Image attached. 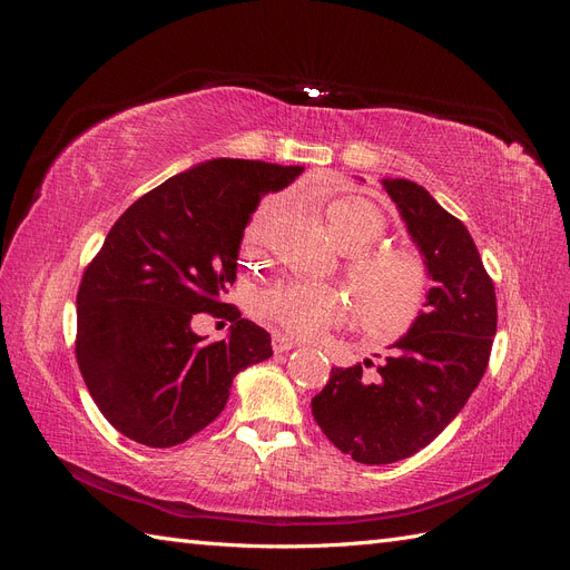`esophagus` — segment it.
Returning a JSON list of instances; mask_svg holds the SVG:
<instances>
[{
    "mask_svg": "<svg viewBox=\"0 0 570 570\" xmlns=\"http://www.w3.org/2000/svg\"><path fill=\"white\" fill-rule=\"evenodd\" d=\"M271 344H273V352H275V354H285V352H289V350L299 347V342H297V340H292V337L281 335V333H275V335H273Z\"/></svg>",
    "mask_w": 570,
    "mask_h": 570,
    "instance_id": "1",
    "label": "esophagus"
}]
</instances>
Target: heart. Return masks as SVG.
Segmentation results:
<instances>
[{
  "mask_svg": "<svg viewBox=\"0 0 570 570\" xmlns=\"http://www.w3.org/2000/svg\"><path fill=\"white\" fill-rule=\"evenodd\" d=\"M275 202L256 206L243 233L245 249L266 243ZM325 223L333 243L350 252L347 285L358 325L373 337L404 335L419 318L428 295V268L423 258L404 247H373L385 235V216L364 197L342 195L325 204ZM256 314L299 337H312L340 321L344 302L335 289L287 281L264 289Z\"/></svg>",
  "mask_w": 570,
  "mask_h": 570,
  "instance_id": "obj_1",
  "label": "heart"
}]
</instances>
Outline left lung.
Listing matches in <instances>:
<instances>
[{
	"label": "left lung",
	"mask_w": 570,
	"mask_h": 570,
	"mask_svg": "<svg viewBox=\"0 0 570 570\" xmlns=\"http://www.w3.org/2000/svg\"><path fill=\"white\" fill-rule=\"evenodd\" d=\"M383 187L435 285L373 377L361 364L333 368L312 400L325 438L366 465L416 454L456 419L482 381L497 333L494 285L463 223L416 183L385 178Z\"/></svg>",
	"instance_id": "1"
}]
</instances>
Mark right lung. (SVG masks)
Listing matches in <instances>:
<instances>
[{
    "label": "right lung",
    "mask_w": 570,
    "mask_h": 570,
    "mask_svg": "<svg viewBox=\"0 0 570 570\" xmlns=\"http://www.w3.org/2000/svg\"><path fill=\"white\" fill-rule=\"evenodd\" d=\"M302 170L204 161L154 187L114 223L78 287L76 358L118 433L176 446L218 416L239 371L273 356L271 335L223 295L235 283L258 202ZM195 313L226 315L229 340L206 345L191 333Z\"/></svg>",
    "instance_id": "add662e5"
}]
</instances>
